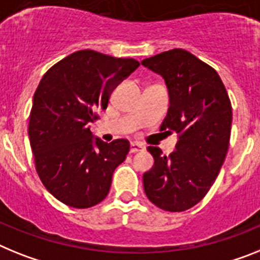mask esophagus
Here are the masks:
<instances>
[{"mask_svg":"<svg viewBox=\"0 0 260 260\" xmlns=\"http://www.w3.org/2000/svg\"><path fill=\"white\" fill-rule=\"evenodd\" d=\"M145 147L141 145V143H137V142H133L132 145H130V152L132 154H135V152H139V151H143Z\"/></svg>","mask_w":260,"mask_h":260,"instance_id":"1","label":"esophagus"}]
</instances>
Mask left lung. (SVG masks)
<instances>
[{"instance_id": "8db88e82", "label": "left lung", "mask_w": 260, "mask_h": 260, "mask_svg": "<svg viewBox=\"0 0 260 260\" xmlns=\"http://www.w3.org/2000/svg\"><path fill=\"white\" fill-rule=\"evenodd\" d=\"M142 66L164 79L170 108L160 130L177 134L176 150L168 156L147 147L154 166L143 174V188L157 208L184 212L204 199L225 161L232 104L218 73L183 48L148 57Z\"/></svg>"}]
</instances>
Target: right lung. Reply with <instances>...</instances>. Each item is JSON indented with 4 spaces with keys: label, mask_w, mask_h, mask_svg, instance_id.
<instances>
[{
    "label": "right lung",
    "mask_w": 260,
    "mask_h": 260,
    "mask_svg": "<svg viewBox=\"0 0 260 260\" xmlns=\"http://www.w3.org/2000/svg\"><path fill=\"white\" fill-rule=\"evenodd\" d=\"M138 67L134 59L81 50L42 77L32 99L28 138L42 183L66 205L85 209L108 196L113 172L126 159L130 143L93 138L90 123L108 108L115 86Z\"/></svg>",
    "instance_id": "right-lung-1"
}]
</instances>
